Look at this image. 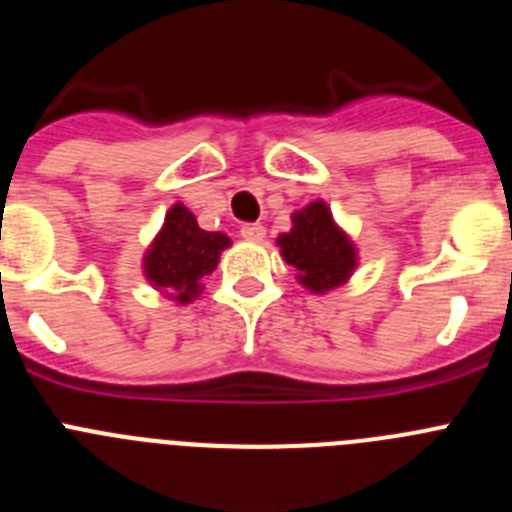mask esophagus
Wrapping results in <instances>:
<instances>
[{"mask_svg":"<svg viewBox=\"0 0 512 512\" xmlns=\"http://www.w3.org/2000/svg\"><path fill=\"white\" fill-rule=\"evenodd\" d=\"M264 235H266V228L261 223L241 225V238H246V241L259 243V241H264Z\"/></svg>","mask_w":512,"mask_h":512,"instance_id":"obj_1","label":"esophagus"}]
</instances>
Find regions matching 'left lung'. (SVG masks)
Wrapping results in <instances>:
<instances>
[{
  "instance_id": "1",
  "label": "left lung",
  "mask_w": 512,
  "mask_h": 512,
  "mask_svg": "<svg viewBox=\"0 0 512 512\" xmlns=\"http://www.w3.org/2000/svg\"><path fill=\"white\" fill-rule=\"evenodd\" d=\"M282 259L300 271V282L312 292H328L351 277L356 266V248L325 202H310L292 215V230L279 235Z\"/></svg>"
}]
</instances>
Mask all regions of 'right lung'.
Wrapping results in <instances>:
<instances>
[{"mask_svg": "<svg viewBox=\"0 0 512 512\" xmlns=\"http://www.w3.org/2000/svg\"><path fill=\"white\" fill-rule=\"evenodd\" d=\"M228 246V235L202 230L187 207L174 205L143 261L148 282L176 302H192L200 295V282L215 271L220 251Z\"/></svg>", "mask_w": 512, "mask_h": 512, "instance_id": "right-lung-1", "label": "right lung"}]
</instances>
